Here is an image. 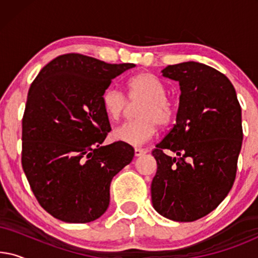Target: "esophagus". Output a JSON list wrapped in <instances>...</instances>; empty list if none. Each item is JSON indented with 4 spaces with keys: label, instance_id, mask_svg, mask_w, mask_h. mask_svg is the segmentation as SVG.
<instances>
[{
    "label": "esophagus",
    "instance_id": "obj_1",
    "mask_svg": "<svg viewBox=\"0 0 258 258\" xmlns=\"http://www.w3.org/2000/svg\"><path fill=\"white\" fill-rule=\"evenodd\" d=\"M147 150L146 149H141V148H135V156H142V155H146Z\"/></svg>",
    "mask_w": 258,
    "mask_h": 258
}]
</instances>
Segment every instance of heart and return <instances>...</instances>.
I'll list each match as a JSON object with an SVG mask.
<instances>
[{
	"instance_id": "1",
	"label": "heart",
	"mask_w": 258,
	"mask_h": 258,
	"mask_svg": "<svg viewBox=\"0 0 258 258\" xmlns=\"http://www.w3.org/2000/svg\"><path fill=\"white\" fill-rule=\"evenodd\" d=\"M128 91L132 98H142L140 105L139 119L126 121L116 126L112 136L116 141L142 146L149 141L156 132L157 123L167 125L175 117V107L165 97V87L160 80L149 73H142L128 81ZM104 112L110 119H118L125 109V98L116 88H108L102 95Z\"/></svg>"
}]
</instances>
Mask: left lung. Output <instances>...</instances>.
Here are the masks:
<instances>
[{
    "label": "left lung",
    "instance_id": "8db88e82",
    "mask_svg": "<svg viewBox=\"0 0 258 258\" xmlns=\"http://www.w3.org/2000/svg\"><path fill=\"white\" fill-rule=\"evenodd\" d=\"M162 76L177 81L181 96L176 124L153 151L157 171L151 202L165 218L192 222L216 209L234 184L243 140L241 105L228 77L203 63L168 66Z\"/></svg>",
    "mask_w": 258,
    "mask_h": 258
}]
</instances>
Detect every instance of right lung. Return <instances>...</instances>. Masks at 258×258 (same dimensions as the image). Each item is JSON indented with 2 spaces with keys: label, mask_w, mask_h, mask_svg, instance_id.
Wrapping results in <instances>:
<instances>
[{
  "label": "right lung",
  "mask_w": 258,
  "mask_h": 258,
  "mask_svg": "<svg viewBox=\"0 0 258 258\" xmlns=\"http://www.w3.org/2000/svg\"><path fill=\"white\" fill-rule=\"evenodd\" d=\"M134 67L66 54L31 83L22 119V167L38 203L59 221L101 217L110 202L112 177L133 161L129 144L102 146L110 132L102 95Z\"/></svg>",
  "instance_id": "obj_1"
}]
</instances>
